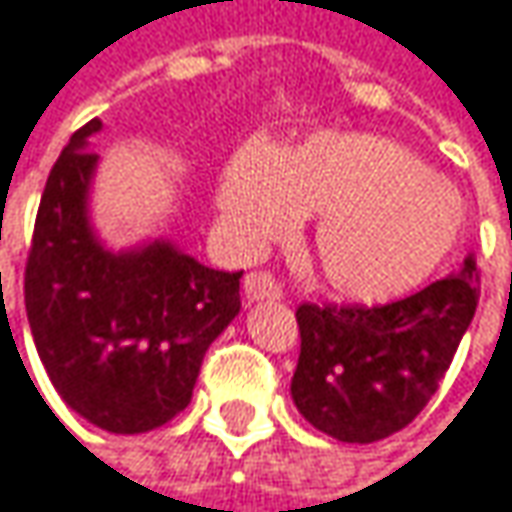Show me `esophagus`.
Listing matches in <instances>:
<instances>
[{
    "label": "esophagus",
    "mask_w": 512,
    "mask_h": 512,
    "mask_svg": "<svg viewBox=\"0 0 512 512\" xmlns=\"http://www.w3.org/2000/svg\"><path fill=\"white\" fill-rule=\"evenodd\" d=\"M243 293H246V302L249 304L281 299V287H278V281L269 272H249L246 281H243Z\"/></svg>",
    "instance_id": "1"
}]
</instances>
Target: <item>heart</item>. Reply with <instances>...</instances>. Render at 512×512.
Masks as SVG:
<instances>
[{"label": "heart", "mask_w": 512, "mask_h": 512, "mask_svg": "<svg viewBox=\"0 0 512 512\" xmlns=\"http://www.w3.org/2000/svg\"><path fill=\"white\" fill-rule=\"evenodd\" d=\"M216 208L228 240L255 252L319 216L313 257L343 299L378 304L425 284L463 228V199L393 140L319 131L269 155L240 149L222 172Z\"/></svg>", "instance_id": "1"}]
</instances>
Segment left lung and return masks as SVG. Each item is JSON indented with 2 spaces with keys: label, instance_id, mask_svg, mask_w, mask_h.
<instances>
[{
  "label": "left lung",
  "instance_id": "obj_1",
  "mask_svg": "<svg viewBox=\"0 0 512 512\" xmlns=\"http://www.w3.org/2000/svg\"><path fill=\"white\" fill-rule=\"evenodd\" d=\"M478 266L381 307L296 310L302 354L290 384L304 419L340 442H378L407 428L460 346L478 307Z\"/></svg>",
  "mask_w": 512,
  "mask_h": 512
}]
</instances>
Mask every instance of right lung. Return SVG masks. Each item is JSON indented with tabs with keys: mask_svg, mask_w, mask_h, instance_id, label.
I'll return each instance as SVG.
<instances>
[{
	"mask_svg": "<svg viewBox=\"0 0 512 512\" xmlns=\"http://www.w3.org/2000/svg\"><path fill=\"white\" fill-rule=\"evenodd\" d=\"M90 119L55 161L25 263V313L61 398L111 434L178 416L208 346L240 313L243 272H219L169 240L108 249L90 222L99 155Z\"/></svg>",
	"mask_w": 512,
	"mask_h": 512,
	"instance_id": "1",
	"label": "right lung"
}]
</instances>
